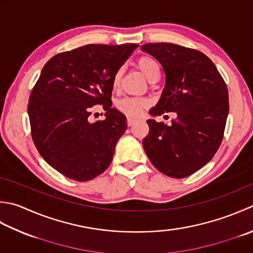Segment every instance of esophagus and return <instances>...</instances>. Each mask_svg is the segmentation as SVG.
<instances>
[{
	"label": "esophagus",
	"mask_w": 253,
	"mask_h": 253,
	"mask_svg": "<svg viewBox=\"0 0 253 253\" xmlns=\"http://www.w3.org/2000/svg\"><path fill=\"white\" fill-rule=\"evenodd\" d=\"M137 122L136 118H132V117H127V124L128 126H132L133 124H135Z\"/></svg>",
	"instance_id": "34e87169"
}]
</instances>
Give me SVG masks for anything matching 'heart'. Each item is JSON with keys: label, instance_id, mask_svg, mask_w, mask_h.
<instances>
[{"label": "heart", "instance_id": "1", "mask_svg": "<svg viewBox=\"0 0 253 253\" xmlns=\"http://www.w3.org/2000/svg\"><path fill=\"white\" fill-rule=\"evenodd\" d=\"M137 68L139 69L141 73L145 76L148 81H150L152 78L157 76H160V67L159 63L157 60L151 58V57H141L137 60L136 62ZM124 69L121 68L118 69L116 73L114 74L113 78V86L117 87L120 85L122 77H123ZM146 107V101L141 100V98H136V97H124L122 100L117 102V108L121 112L127 114V115H132L136 116L138 114Z\"/></svg>", "mask_w": 253, "mask_h": 253}]
</instances>
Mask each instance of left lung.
<instances>
[{
	"label": "left lung",
	"mask_w": 253,
	"mask_h": 253,
	"mask_svg": "<svg viewBox=\"0 0 253 253\" xmlns=\"http://www.w3.org/2000/svg\"><path fill=\"white\" fill-rule=\"evenodd\" d=\"M141 50L155 57L166 74L165 88L150 115L176 114L170 126L147 121L143 149L163 174L186 177L210 162L220 146L229 112L227 85L201 51L169 42L146 43Z\"/></svg>",
	"instance_id": "8db88e82"
}]
</instances>
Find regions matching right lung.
I'll use <instances>...</instances> for the list:
<instances>
[{"instance_id": "1", "label": "right lung", "mask_w": 253, "mask_h": 253, "mask_svg": "<svg viewBox=\"0 0 253 253\" xmlns=\"http://www.w3.org/2000/svg\"><path fill=\"white\" fill-rule=\"evenodd\" d=\"M137 47L86 44L56 54L42 68L28 101L33 140L43 160L69 179L92 180L111 165L127 129L125 115L112 107L113 78ZM96 103L106 120L90 123Z\"/></svg>"}]
</instances>
